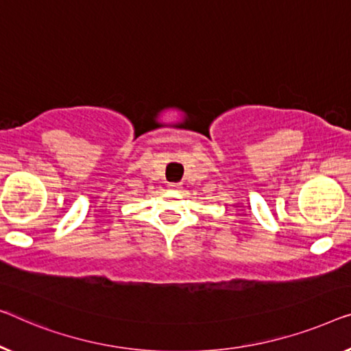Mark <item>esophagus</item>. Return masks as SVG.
I'll use <instances>...</instances> for the list:
<instances>
[{
  "instance_id": "1",
  "label": "esophagus",
  "mask_w": 351,
  "mask_h": 351,
  "mask_svg": "<svg viewBox=\"0 0 351 351\" xmlns=\"http://www.w3.org/2000/svg\"><path fill=\"white\" fill-rule=\"evenodd\" d=\"M169 187L171 191H178V189H181V184H180V182H170Z\"/></svg>"
}]
</instances>
